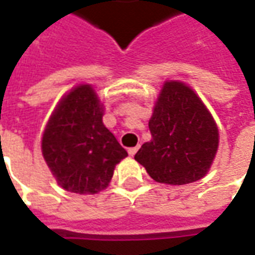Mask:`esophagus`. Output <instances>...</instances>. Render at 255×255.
I'll return each instance as SVG.
<instances>
[{"mask_svg":"<svg viewBox=\"0 0 255 255\" xmlns=\"http://www.w3.org/2000/svg\"><path fill=\"white\" fill-rule=\"evenodd\" d=\"M137 148H139V147H130V148H129V150H128V153H129V155H134V154H136Z\"/></svg>","mask_w":255,"mask_h":255,"instance_id":"esophagus-1","label":"esophagus"}]
</instances>
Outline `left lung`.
I'll list each match as a JSON object with an SVG mask.
<instances>
[{
    "label": "left lung",
    "mask_w": 255,
    "mask_h": 255,
    "mask_svg": "<svg viewBox=\"0 0 255 255\" xmlns=\"http://www.w3.org/2000/svg\"><path fill=\"white\" fill-rule=\"evenodd\" d=\"M151 140L134 155L151 178L184 185L203 178L219 147V129L196 92L182 81H165L148 121Z\"/></svg>",
    "instance_id": "1"
}]
</instances>
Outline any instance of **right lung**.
<instances>
[{"label":"right lung","instance_id":"right-lung-1","mask_svg":"<svg viewBox=\"0 0 255 255\" xmlns=\"http://www.w3.org/2000/svg\"><path fill=\"white\" fill-rule=\"evenodd\" d=\"M104 104L90 84L74 87L56 105L42 137V154L57 184L94 195L109 185L128 155L102 122Z\"/></svg>","mask_w":255,"mask_h":255}]
</instances>
